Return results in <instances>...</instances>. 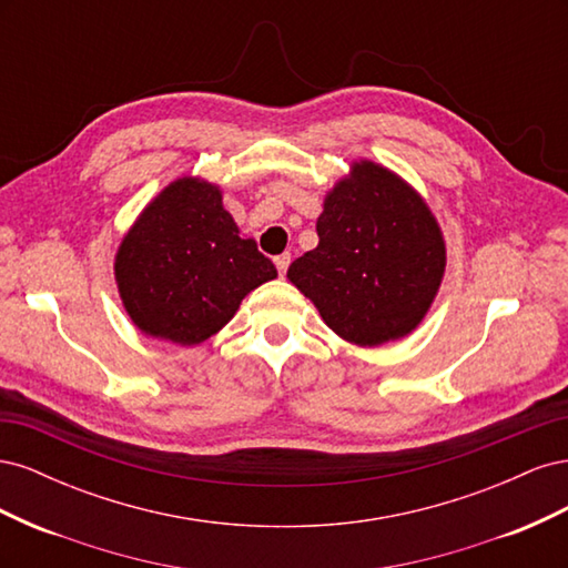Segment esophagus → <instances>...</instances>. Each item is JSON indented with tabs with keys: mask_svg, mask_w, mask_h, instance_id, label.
I'll use <instances>...</instances> for the list:
<instances>
[{
	"mask_svg": "<svg viewBox=\"0 0 568 568\" xmlns=\"http://www.w3.org/2000/svg\"><path fill=\"white\" fill-rule=\"evenodd\" d=\"M274 265H277L280 274H282V277H284L286 270H288V265H291V253H282V255L274 257Z\"/></svg>",
	"mask_w": 568,
	"mask_h": 568,
	"instance_id": "1",
	"label": "esophagus"
}]
</instances>
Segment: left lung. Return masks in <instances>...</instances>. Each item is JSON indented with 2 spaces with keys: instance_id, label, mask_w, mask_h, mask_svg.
<instances>
[{
  "instance_id": "left-lung-1",
  "label": "left lung",
  "mask_w": 568,
  "mask_h": 568,
  "mask_svg": "<svg viewBox=\"0 0 568 568\" xmlns=\"http://www.w3.org/2000/svg\"><path fill=\"white\" fill-rule=\"evenodd\" d=\"M317 236V248L296 257L286 277L329 329L357 346L415 329L445 270L440 230L415 189L382 165L355 163L326 196Z\"/></svg>"
}]
</instances>
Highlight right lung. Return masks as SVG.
I'll return each mask as SVG.
<instances>
[{
    "label": "right lung",
    "mask_w": 568,
    "mask_h": 568,
    "mask_svg": "<svg viewBox=\"0 0 568 568\" xmlns=\"http://www.w3.org/2000/svg\"><path fill=\"white\" fill-rule=\"evenodd\" d=\"M277 267L242 239L220 189L182 178L153 199L115 255V282L149 336L194 346L225 326Z\"/></svg>",
    "instance_id": "add662e5"
}]
</instances>
